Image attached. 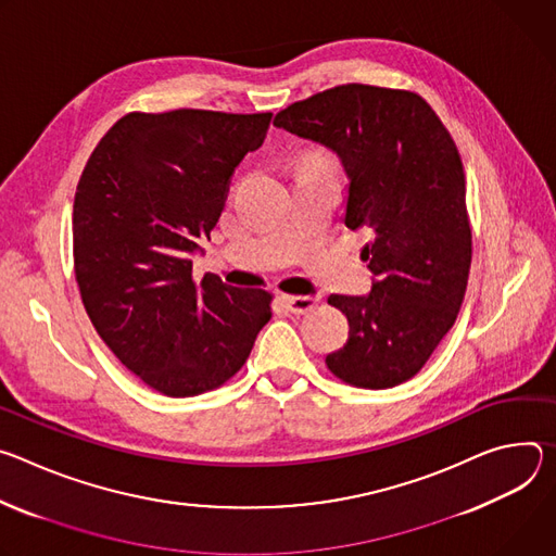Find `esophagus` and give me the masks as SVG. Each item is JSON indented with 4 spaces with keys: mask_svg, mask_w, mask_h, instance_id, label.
I'll return each instance as SVG.
<instances>
[{
    "mask_svg": "<svg viewBox=\"0 0 556 556\" xmlns=\"http://www.w3.org/2000/svg\"><path fill=\"white\" fill-rule=\"evenodd\" d=\"M282 302L287 304V309L295 316H304L316 309L318 298L316 295H282Z\"/></svg>",
    "mask_w": 556,
    "mask_h": 556,
    "instance_id": "34e87169",
    "label": "esophagus"
}]
</instances>
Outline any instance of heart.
<instances>
[{"label": "heart", "mask_w": 556, "mask_h": 556, "mask_svg": "<svg viewBox=\"0 0 556 556\" xmlns=\"http://www.w3.org/2000/svg\"><path fill=\"white\" fill-rule=\"evenodd\" d=\"M300 169H323V172H329V169H333V167H331V161H329L327 154H323V152H312V154H306V156L302 159Z\"/></svg>", "instance_id": "b5f03b06"}]
</instances>
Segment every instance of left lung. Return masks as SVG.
Wrapping results in <instances>:
<instances>
[{
  "instance_id": "obj_1",
  "label": "left lung",
  "mask_w": 556,
  "mask_h": 556,
  "mask_svg": "<svg viewBox=\"0 0 556 556\" xmlns=\"http://www.w3.org/2000/svg\"><path fill=\"white\" fill-rule=\"evenodd\" d=\"M274 126L333 150L349 176L344 225L371 231L368 295H329L349 320L329 371L359 389H391L433 355L464 302L472 231L457 146L410 90L336 86L280 110Z\"/></svg>"
}]
</instances>
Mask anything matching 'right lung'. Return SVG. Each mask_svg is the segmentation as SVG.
<instances>
[{"label":"right lung","instance_id":"add662e5","mask_svg":"<svg viewBox=\"0 0 556 556\" xmlns=\"http://www.w3.org/2000/svg\"><path fill=\"white\" fill-rule=\"evenodd\" d=\"M271 112L121 116L90 154L73 205L75 278L118 362L167 397L233 378L271 318V293L192 276L229 180L263 146Z\"/></svg>","mask_w":556,"mask_h":556}]
</instances>
